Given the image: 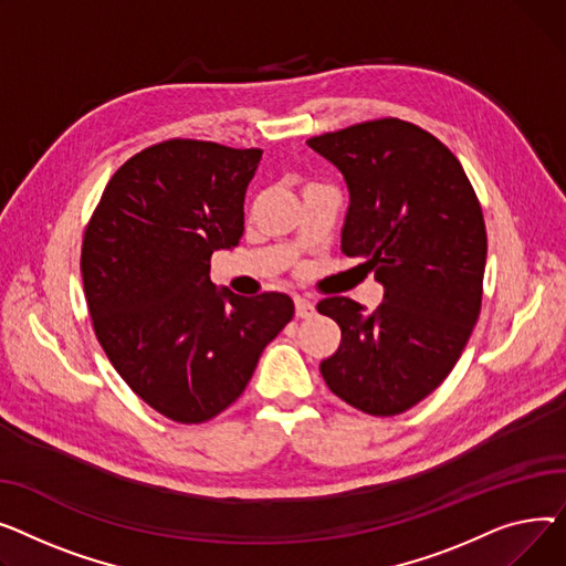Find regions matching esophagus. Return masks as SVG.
<instances>
[{"instance_id":"34e87169","label":"esophagus","mask_w":566,"mask_h":566,"mask_svg":"<svg viewBox=\"0 0 566 566\" xmlns=\"http://www.w3.org/2000/svg\"><path fill=\"white\" fill-rule=\"evenodd\" d=\"M294 313H296V317L306 319V317L315 315V306H313V302H308V298H304V296H294Z\"/></svg>"}]
</instances>
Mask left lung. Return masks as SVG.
Here are the masks:
<instances>
[{
    "instance_id": "obj_1",
    "label": "left lung",
    "mask_w": 566,
    "mask_h": 566,
    "mask_svg": "<svg viewBox=\"0 0 566 566\" xmlns=\"http://www.w3.org/2000/svg\"><path fill=\"white\" fill-rule=\"evenodd\" d=\"M343 174L340 249L384 285L368 313L349 296L317 311L340 347L319 363L326 386L370 416H397L441 386L482 306L486 228L459 159L422 127L379 118L306 142Z\"/></svg>"
}]
</instances>
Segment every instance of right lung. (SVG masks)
<instances>
[{
	"label": "right lung",
	"mask_w": 566,
	"mask_h": 566,
	"mask_svg": "<svg viewBox=\"0 0 566 566\" xmlns=\"http://www.w3.org/2000/svg\"><path fill=\"white\" fill-rule=\"evenodd\" d=\"M260 148L171 139L129 157L86 226L82 281L97 343L125 384L176 422H206L244 392L292 319L287 294L210 281L240 244Z\"/></svg>",
	"instance_id": "right-lung-1"
}]
</instances>
